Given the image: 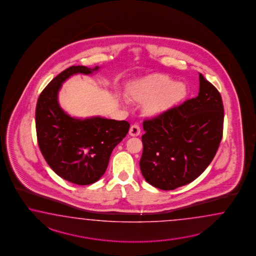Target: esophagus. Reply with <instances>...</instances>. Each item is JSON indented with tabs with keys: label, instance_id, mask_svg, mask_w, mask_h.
Returning a JSON list of instances; mask_svg holds the SVG:
<instances>
[{
	"label": "esophagus",
	"instance_id": "obj_1",
	"mask_svg": "<svg viewBox=\"0 0 256 256\" xmlns=\"http://www.w3.org/2000/svg\"><path fill=\"white\" fill-rule=\"evenodd\" d=\"M140 126L137 124H132L130 128V135L133 136V137H137L140 135Z\"/></svg>",
	"mask_w": 256,
	"mask_h": 256
}]
</instances>
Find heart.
Here are the masks:
<instances>
[{
  "instance_id": "obj_1",
  "label": "heart",
  "mask_w": 256,
  "mask_h": 256,
  "mask_svg": "<svg viewBox=\"0 0 256 256\" xmlns=\"http://www.w3.org/2000/svg\"><path fill=\"white\" fill-rule=\"evenodd\" d=\"M186 94V86L174 83L166 76H152L140 81L132 88L130 95L133 100L147 102L146 112L158 114L179 102Z\"/></svg>"
}]
</instances>
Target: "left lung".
<instances>
[{
	"label": "left lung",
	"instance_id": "1",
	"mask_svg": "<svg viewBox=\"0 0 256 256\" xmlns=\"http://www.w3.org/2000/svg\"><path fill=\"white\" fill-rule=\"evenodd\" d=\"M221 94L200 74L198 97L144 121L140 161L146 182L173 190L196 180L210 164L224 128Z\"/></svg>",
	"mask_w": 256,
	"mask_h": 256
}]
</instances>
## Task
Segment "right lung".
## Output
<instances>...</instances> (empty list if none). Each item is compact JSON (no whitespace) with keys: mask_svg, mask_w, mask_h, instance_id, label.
Masks as SVG:
<instances>
[{"mask_svg":"<svg viewBox=\"0 0 256 256\" xmlns=\"http://www.w3.org/2000/svg\"><path fill=\"white\" fill-rule=\"evenodd\" d=\"M98 70V66L64 70L42 91L36 104L35 124L42 154L60 177L78 186L100 180L112 151L126 137L130 126L124 120L76 119L60 108L58 92L62 84L72 74H90Z\"/></svg>","mask_w":256,"mask_h":256,"instance_id":"obj_1","label":"right lung"}]
</instances>
